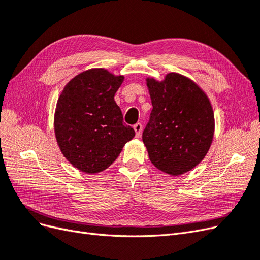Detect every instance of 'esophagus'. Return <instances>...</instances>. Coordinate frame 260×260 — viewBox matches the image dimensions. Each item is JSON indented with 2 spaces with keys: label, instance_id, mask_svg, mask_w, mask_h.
Returning a JSON list of instances; mask_svg holds the SVG:
<instances>
[{
  "label": "esophagus",
  "instance_id": "1",
  "mask_svg": "<svg viewBox=\"0 0 260 260\" xmlns=\"http://www.w3.org/2000/svg\"><path fill=\"white\" fill-rule=\"evenodd\" d=\"M133 129H135V131H136V136L140 137L141 136V132H142V129H143L142 123H140V122L136 123L135 125H133Z\"/></svg>",
  "mask_w": 260,
  "mask_h": 260
}]
</instances>
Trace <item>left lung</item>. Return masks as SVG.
I'll list each match as a JSON object with an SVG mask.
<instances>
[{
    "label": "left lung",
    "mask_w": 260,
    "mask_h": 260,
    "mask_svg": "<svg viewBox=\"0 0 260 260\" xmlns=\"http://www.w3.org/2000/svg\"><path fill=\"white\" fill-rule=\"evenodd\" d=\"M153 109L142 140L149 160L171 176L192 170L211 145L215 117L209 99L188 78L168 74L162 81L147 78Z\"/></svg>",
    "instance_id": "8db88e82"
}]
</instances>
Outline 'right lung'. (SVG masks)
Returning <instances> with one entry per match:
<instances>
[{"label":"right lung","instance_id":"1","mask_svg":"<svg viewBox=\"0 0 260 260\" xmlns=\"http://www.w3.org/2000/svg\"><path fill=\"white\" fill-rule=\"evenodd\" d=\"M123 79L103 68L89 69L73 78L58 98L54 116L57 144L66 159L86 174L108 168L136 135L123 123L114 100Z\"/></svg>","mask_w":260,"mask_h":260}]
</instances>
